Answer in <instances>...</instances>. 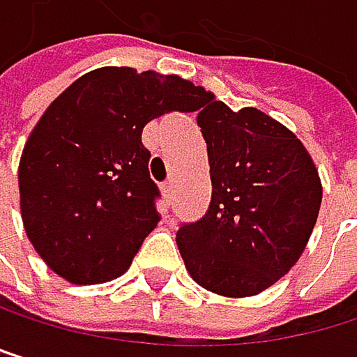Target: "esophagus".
Returning <instances> with one entry per match:
<instances>
[{"mask_svg":"<svg viewBox=\"0 0 357 357\" xmlns=\"http://www.w3.org/2000/svg\"><path fill=\"white\" fill-rule=\"evenodd\" d=\"M162 192H165L167 201H171L173 199V182H165L162 184Z\"/></svg>","mask_w":357,"mask_h":357,"instance_id":"1","label":"esophagus"}]
</instances>
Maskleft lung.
<instances>
[{"label": "left lung", "mask_w": 357, "mask_h": 357, "mask_svg": "<svg viewBox=\"0 0 357 357\" xmlns=\"http://www.w3.org/2000/svg\"><path fill=\"white\" fill-rule=\"evenodd\" d=\"M201 107L212 203L175 242L203 289L250 298L302 257L321 208V177L304 143L264 111H233L212 91Z\"/></svg>", "instance_id": "obj_1"}]
</instances>
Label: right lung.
Segmentation results:
<instances>
[{
	"instance_id": "add662e5",
	"label": "right lung",
	"mask_w": 357,
	"mask_h": 357,
	"mask_svg": "<svg viewBox=\"0 0 357 357\" xmlns=\"http://www.w3.org/2000/svg\"><path fill=\"white\" fill-rule=\"evenodd\" d=\"M203 96L177 75L105 66L47 107L23 147L19 195L27 238L57 276L98 284L130 268L160 220L143 126L197 111Z\"/></svg>"
}]
</instances>
